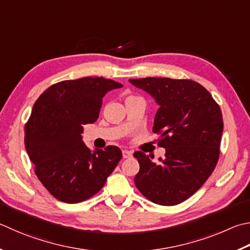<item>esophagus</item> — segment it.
Here are the masks:
<instances>
[{
  "mask_svg": "<svg viewBox=\"0 0 250 250\" xmlns=\"http://www.w3.org/2000/svg\"><path fill=\"white\" fill-rule=\"evenodd\" d=\"M122 156H124V158L132 157V152L126 151V149H124V151H122Z\"/></svg>",
  "mask_w": 250,
  "mask_h": 250,
  "instance_id": "obj_1",
  "label": "esophagus"
}]
</instances>
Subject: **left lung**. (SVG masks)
I'll list each match as a JSON object with an SVG mask.
<instances>
[{
  "instance_id": "obj_1",
  "label": "left lung",
  "mask_w": 250,
  "mask_h": 250,
  "mask_svg": "<svg viewBox=\"0 0 250 250\" xmlns=\"http://www.w3.org/2000/svg\"><path fill=\"white\" fill-rule=\"evenodd\" d=\"M131 84L155 98L160 108L153 132L165 158L156 164L137 151L140 170L134 184L143 196L161 206H176L201 188L220 157L222 111L212 95L192 80L131 79Z\"/></svg>"
}]
</instances>
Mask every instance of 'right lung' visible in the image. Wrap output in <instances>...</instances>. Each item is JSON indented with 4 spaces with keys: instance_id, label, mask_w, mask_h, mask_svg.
Listing matches in <instances>:
<instances>
[{
    "instance_id": "right-lung-1",
    "label": "right lung",
    "mask_w": 250,
    "mask_h": 250,
    "mask_svg": "<svg viewBox=\"0 0 250 250\" xmlns=\"http://www.w3.org/2000/svg\"><path fill=\"white\" fill-rule=\"evenodd\" d=\"M121 86L104 78L62 81L34 104L25 125V147L40 183L58 200H87L120 162L119 147L108 145L92 152L81 134L83 125L98 119L105 94Z\"/></svg>"
}]
</instances>
